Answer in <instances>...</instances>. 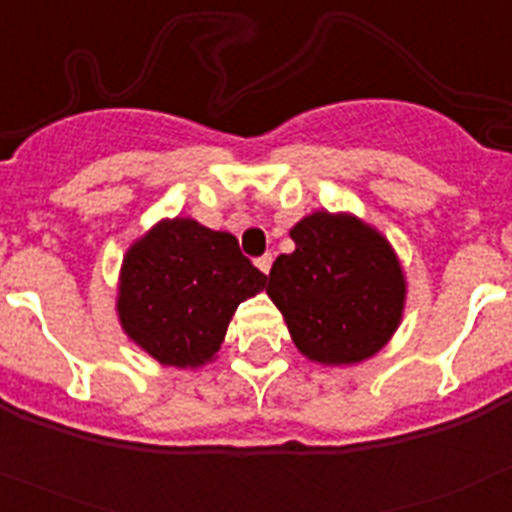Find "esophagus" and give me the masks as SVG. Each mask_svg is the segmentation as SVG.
<instances>
[{
    "label": "esophagus",
    "instance_id": "34e87169",
    "mask_svg": "<svg viewBox=\"0 0 512 512\" xmlns=\"http://www.w3.org/2000/svg\"><path fill=\"white\" fill-rule=\"evenodd\" d=\"M271 253H264V256H261V259H256V266H259L261 271H264V274H269V269H271Z\"/></svg>",
    "mask_w": 512,
    "mask_h": 512
}]
</instances>
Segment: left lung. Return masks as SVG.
<instances>
[{
    "label": "left lung",
    "mask_w": 512,
    "mask_h": 512,
    "mask_svg": "<svg viewBox=\"0 0 512 512\" xmlns=\"http://www.w3.org/2000/svg\"><path fill=\"white\" fill-rule=\"evenodd\" d=\"M295 251L269 271L279 307L305 359L351 366L382 351L402 323L408 282L387 235L354 212L315 210L292 225Z\"/></svg>",
    "instance_id": "1"
}]
</instances>
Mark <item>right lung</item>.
<instances>
[{
	"label": "right lung",
	"mask_w": 512,
	"mask_h": 512,
	"mask_svg": "<svg viewBox=\"0 0 512 512\" xmlns=\"http://www.w3.org/2000/svg\"><path fill=\"white\" fill-rule=\"evenodd\" d=\"M266 289L238 238L192 217H164L122 256L117 320L158 364L200 369L217 359L235 307Z\"/></svg>",
	"instance_id": "right-lung-1"
}]
</instances>
